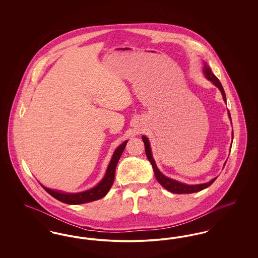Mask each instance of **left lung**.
Instances as JSON below:
<instances>
[{
    "mask_svg": "<svg viewBox=\"0 0 258 258\" xmlns=\"http://www.w3.org/2000/svg\"><path fill=\"white\" fill-rule=\"evenodd\" d=\"M204 74L206 75L207 79H209L211 82H213L216 86L218 87L220 90H221V94H222V98L223 100L226 102V98H225V93H224V90L222 88L220 80L218 79V77L215 75V74L212 73L211 69L205 66L204 68ZM228 115L230 117V113L228 112ZM231 118V117H230ZM142 139H143V142H144V145H145V152H146V156H147L148 160L151 162L153 168H154V172H155V175H156V178L157 180L159 181L160 183L165 189L171 191L173 194H177V195H184V194H194V192H197V191H200L206 187H208L209 185L213 184L215 182V179H213L212 181H210L208 183H205V184H192V185H189V184H183V183H180V182H177L175 180H172L169 179L167 177H165L164 175H162L160 173V170L158 169L157 165H156V162L152 157V153H151V148H150V143L148 141V138L146 136H142Z\"/></svg>",
    "mask_w": 258,
    "mask_h": 258,
    "instance_id": "left-lung-1",
    "label": "left lung"
}]
</instances>
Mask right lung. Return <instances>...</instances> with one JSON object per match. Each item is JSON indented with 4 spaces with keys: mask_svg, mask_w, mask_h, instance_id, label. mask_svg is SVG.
Here are the masks:
<instances>
[{
    "mask_svg": "<svg viewBox=\"0 0 258 258\" xmlns=\"http://www.w3.org/2000/svg\"><path fill=\"white\" fill-rule=\"evenodd\" d=\"M126 142L127 141H124L123 144H121L119 147L116 149V151L113 154L112 160L108 165V168H107V171H106L104 178L97 186L93 187L92 189H89V190L83 191V192H79V194H62L60 191L47 188L41 184L42 187L49 194L50 196H52L57 200L63 202V203H67V204H83V203H88V202L98 200V199L105 197L106 194L108 192V190L110 189L112 184L114 183L116 166L123 154Z\"/></svg>",
    "mask_w": 258,
    "mask_h": 258,
    "instance_id": "obj_1",
    "label": "right lung"
}]
</instances>
